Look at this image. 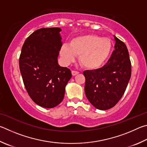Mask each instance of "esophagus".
<instances>
[{
  "label": "esophagus",
  "instance_id": "esophagus-1",
  "mask_svg": "<svg viewBox=\"0 0 147 147\" xmlns=\"http://www.w3.org/2000/svg\"><path fill=\"white\" fill-rule=\"evenodd\" d=\"M78 74H79V71H71V74H72V76H76V75H78Z\"/></svg>",
  "mask_w": 147,
  "mask_h": 147
}]
</instances>
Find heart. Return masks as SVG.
Segmentation results:
<instances>
[{"instance_id": "heart-1", "label": "heart", "mask_w": 147, "mask_h": 147, "mask_svg": "<svg viewBox=\"0 0 147 147\" xmlns=\"http://www.w3.org/2000/svg\"><path fill=\"white\" fill-rule=\"evenodd\" d=\"M112 50V42L109 38L94 34L81 35L72 38L68 44L60 48V55L66 64L75 61L79 55V62L84 68L96 69L107 60Z\"/></svg>"}]
</instances>
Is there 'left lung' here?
I'll use <instances>...</instances> for the list:
<instances>
[{
	"label": "left lung",
	"instance_id": "8db88e82",
	"mask_svg": "<svg viewBox=\"0 0 147 147\" xmlns=\"http://www.w3.org/2000/svg\"><path fill=\"white\" fill-rule=\"evenodd\" d=\"M115 50L102 68L85 70L84 92L96 109L109 110L121 98L131 77V63L125 44L114 35Z\"/></svg>",
	"mask_w": 147,
	"mask_h": 147
}]
</instances>
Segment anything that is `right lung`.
I'll use <instances>...</instances> for the list:
<instances>
[{"instance_id":"1","label":"right lung","mask_w":147,"mask_h":147,"mask_svg":"<svg viewBox=\"0 0 147 147\" xmlns=\"http://www.w3.org/2000/svg\"><path fill=\"white\" fill-rule=\"evenodd\" d=\"M59 28H40L32 33L22 46L19 68L28 95L34 102L51 109L63 101L70 69L59 65L63 45Z\"/></svg>"}]
</instances>
